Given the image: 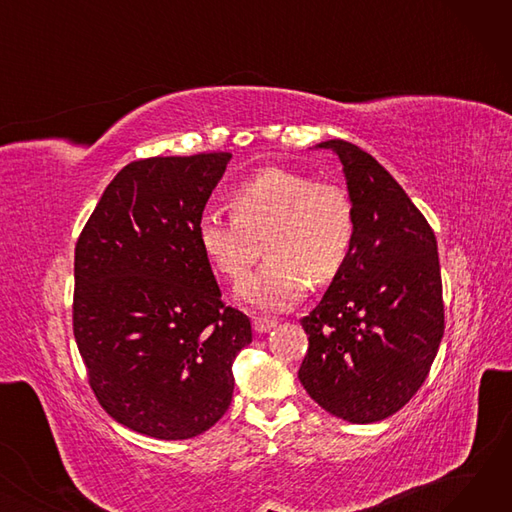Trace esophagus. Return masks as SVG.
Masks as SVG:
<instances>
[{
	"instance_id": "obj_1",
	"label": "esophagus",
	"mask_w": 512,
	"mask_h": 512,
	"mask_svg": "<svg viewBox=\"0 0 512 512\" xmlns=\"http://www.w3.org/2000/svg\"><path fill=\"white\" fill-rule=\"evenodd\" d=\"M276 324H278L276 319H270V317H255V319H253V330H255L257 334H265V332H270L272 328H276Z\"/></svg>"
}]
</instances>
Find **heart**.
<instances>
[{
    "label": "heart",
    "mask_w": 512,
    "mask_h": 512,
    "mask_svg": "<svg viewBox=\"0 0 512 512\" xmlns=\"http://www.w3.org/2000/svg\"><path fill=\"white\" fill-rule=\"evenodd\" d=\"M230 215L207 209L197 240L213 270L242 280L261 255L267 261L238 286V297L261 311H286L315 286L330 284L351 255L357 215L344 186L265 168L230 191Z\"/></svg>",
    "instance_id": "heart-1"
}]
</instances>
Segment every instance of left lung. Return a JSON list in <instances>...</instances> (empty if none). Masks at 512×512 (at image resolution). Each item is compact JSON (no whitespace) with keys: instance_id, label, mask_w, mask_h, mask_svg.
Instances as JSON below:
<instances>
[{"instance_id":"obj_1","label":"left lung","mask_w":512,"mask_h":512,"mask_svg":"<svg viewBox=\"0 0 512 512\" xmlns=\"http://www.w3.org/2000/svg\"><path fill=\"white\" fill-rule=\"evenodd\" d=\"M355 203L342 272L301 319L309 336L299 380L334 417L375 423L417 394L444 336L438 242L402 186L361 147L332 139Z\"/></svg>"}]
</instances>
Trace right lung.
Returning <instances> with one entry per match:
<instances>
[{
    "label": "right lung",
    "mask_w": 512,
    "mask_h": 512,
    "mask_svg": "<svg viewBox=\"0 0 512 512\" xmlns=\"http://www.w3.org/2000/svg\"><path fill=\"white\" fill-rule=\"evenodd\" d=\"M230 153L130 161L74 249L72 328L105 413L157 440L195 438L228 411L253 338L222 301L197 220Z\"/></svg>",
    "instance_id": "1"
}]
</instances>
